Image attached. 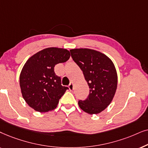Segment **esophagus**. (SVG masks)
<instances>
[{
	"label": "esophagus",
	"instance_id": "1",
	"mask_svg": "<svg viewBox=\"0 0 148 148\" xmlns=\"http://www.w3.org/2000/svg\"><path fill=\"white\" fill-rule=\"evenodd\" d=\"M68 87H69V89L70 90H73V88H74V84H73V82H70V84H69Z\"/></svg>",
	"mask_w": 148,
	"mask_h": 148
}]
</instances>
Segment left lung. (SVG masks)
Segmentation results:
<instances>
[{
    "label": "left lung",
    "instance_id": "left-lung-1",
    "mask_svg": "<svg viewBox=\"0 0 148 148\" xmlns=\"http://www.w3.org/2000/svg\"><path fill=\"white\" fill-rule=\"evenodd\" d=\"M70 53L90 88L88 97L78 101L79 107L89 114H99L110 105L116 90L118 76L115 66L108 56L99 51L74 49Z\"/></svg>",
    "mask_w": 148,
    "mask_h": 148
}]
</instances>
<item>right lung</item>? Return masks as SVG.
<instances>
[{"mask_svg": "<svg viewBox=\"0 0 148 148\" xmlns=\"http://www.w3.org/2000/svg\"><path fill=\"white\" fill-rule=\"evenodd\" d=\"M66 49L50 47L30 57L23 66L19 76L21 94L29 107L39 112L56 108L59 100L68 89L62 85L61 78L54 67L70 59Z\"/></svg>", "mask_w": 148, "mask_h": 148, "instance_id": "obj_1", "label": "right lung"}]
</instances>
